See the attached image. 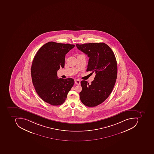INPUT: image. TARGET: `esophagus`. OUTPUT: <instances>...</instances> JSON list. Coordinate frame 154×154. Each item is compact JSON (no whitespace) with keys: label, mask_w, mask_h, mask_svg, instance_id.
<instances>
[{"label":"esophagus","mask_w":154,"mask_h":154,"mask_svg":"<svg viewBox=\"0 0 154 154\" xmlns=\"http://www.w3.org/2000/svg\"><path fill=\"white\" fill-rule=\"evenodd\" d=\"M75 83L76 85H79L81 84V81L78 79H75Z\"/></svg>","instance_id":"1"}]
</instances>
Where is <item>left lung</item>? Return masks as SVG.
I'll return each instance as SVG.
<instances>
[{
	"instance_id": "left-lung-1",
	"label": "left lung",
	"mask_w": 154,
	"mask_h": 154,
	"mask_svg": "<svg viewBox=\"0 0 154 154\" xmlns=\"http://www.w3.org/2000/svg\"><path fill=\"white\" fill-rule=\"evenodd\" d=\"M76 45L89 57L87 71L96 74L91 84L81 81L82 90L79 93L80 99L85 106H96L106 100L114 87L118 72L116 57L112 49L103 42Z\"/></svg>"
}]
</instances>
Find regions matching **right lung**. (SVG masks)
<instances>
[{"label":"right lung","mask_w":154,"mask_h":154,"mask_svg":"<svg viewBox=\"0 0 154 154\" xmlns=\"http://www.w3.org/2000/svg\"><path fill=\"white\" fill-rule=\"evenodd\" d=\"M73 44L49 42L36 53L31 66L32 83L39 96L52 106L63 104L74 84L72 79H58L57 72L65 65L66 54Z\"/></svg>","instance_id":"1"}]
</instances>
